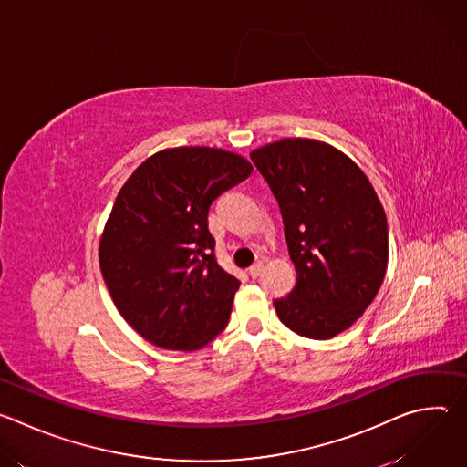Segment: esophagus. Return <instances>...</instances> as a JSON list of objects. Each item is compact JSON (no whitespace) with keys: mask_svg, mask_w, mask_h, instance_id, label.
Returning a JSON list of instances; mask_svg holds the SVG:
<instances>
[{"mask_svg":"<svg viewBox=\"0 0 467 467\" xmlns=\"http://www.w3.org/2000/svg\"><path fill=\"white\" fill-rule=\"evenodd\" d=\"M262 270H264V264L258 260V262H254V264L251 265V268H249L247 272H249V275H251L253 279H256V277L262 274Z\"/></svg>","mask_w":467,"mask_h":467,"instance_id":"34e87169","label":"esophagus"}]
</instances>
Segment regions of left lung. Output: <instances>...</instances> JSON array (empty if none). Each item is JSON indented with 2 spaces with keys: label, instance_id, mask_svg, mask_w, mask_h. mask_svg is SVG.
<instances>
[{
  "label": "left lung",
  "instance_id": "8db88e82",
  "mask_svg": "<svg viewBox=\"0 0 467 467\" xmlns=\"http://www.w3.org/2000/svg\"><path fill=\"white\" fill-rule=\"evenodd\" d=\"M275 195L297 283L275 299L297 335L328 340L375 299L388 264V222L362 170L342 151L285 139L251 153Z\"/></svg>",
  "mask_w": 467,
  "mask_h": 467
}]
</instances>
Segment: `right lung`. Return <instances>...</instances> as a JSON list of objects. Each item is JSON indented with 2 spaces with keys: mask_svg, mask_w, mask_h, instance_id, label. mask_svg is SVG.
I'll return each instance as SVG.
<instances>
[{
  "mask_svg": "<svg viewBox=\"0 0 467 467\" xmlns=\"http://www.w3.org/2000/svg\"><path fill=\"white\" fill-rule=\"evenodd\" d=\"M240 155L173 148L121 186L99 242V265L123 319L148 342L195 351L227 327L240 281L216 260L209 209L251 175Z\"/></svg>",
  "mask_w": 467,
  "mask_h": 467,
  "instance_id": "1",
  "label": "right lung"
}]
</instances>
